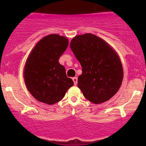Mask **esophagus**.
Returning <instances> with one entry per match:
<instances>
[{
	"instance_id": "esophagus-1",
	"label": "esophagus",
	"mask_w": 146,
	"mask_h": 146,
	"mask_svg": "<svg viewBox=\"0 0 146 146\" xmlns=\"http://www.w3.org/2000/svg\"><path fill=\"white\" fill-rule=\"evenodd\" d=\"M72 80H73V81H74V85H77V77H73V78H72Z\"/></svg>"
}]
</instances>
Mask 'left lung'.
<instances>
[{"label": "left lung", "mask_w": 146, "mask_h": 146, "mask_svg": "<svg viewBox=\"0 0 146 146\" xmlns=\"http://www.w3.org/2000/svg\"><path fill=\"white\" fill-rule=\"evenodd\" d=\"M70 48L82 66L77 86L85 97L95 104L111 99L119 90L123 77V66L116 51L92 33L75 36Z\"/></svg>", "instance_id": "8db88e82"}]
</instances>
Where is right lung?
Listing matches in <instances>:
<instances>
[{
	"instance_id": "add662e5",
	"label": "right lung",
	"mask_w": 146,
	"mask_h": 146,
	"mask_svg": "<svg viewBox=\"0 0 146 146\" xmlns=\"http://www.w3.org/2000/svg\"><path fill=\"white\" fill-rule=\"evenodd\" d=\"M68 44V38L52 33L39 40L28 55L24 81L28 91L41 102L50 105L58 102L74 85L58 62Z\"/></svg>"
}]
</instances>
